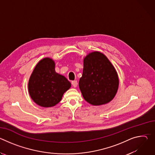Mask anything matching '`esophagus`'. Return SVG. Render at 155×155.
<instances>
[{"label": "esophagus", "instance_id": "1", "mask_svg": "<svg viewBox=\"0 0 155 155\" xmlns=\"http://www.w3.org/2000/svg\"><path fill=\"white\" fill-rule=\"evenodd\" d=\"M77 81L76 80H74L72 81V84L74 87H76L77 86Z\"/></svg>", "mask_w": 155, "mask_h": 155}]
</instances>
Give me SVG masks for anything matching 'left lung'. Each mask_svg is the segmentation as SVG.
<instances>
[{"label": "left lung", "mask_w": 155, "mask_h": 155, "mask_svg": "<svg viewBox=\"0 0 155 155\" xmlns=\"http://www.w3.org/2000/svg\"><path fill=\"white\" fill-rule=\"evenodd\" d=\"M118 84L117 73L104 54L94 51L84 58L79 87L88 103L100 105L111 101L117 92Z\"/></svg>", "instance_id": "1"}]
</instances>
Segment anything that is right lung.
<instances>
[{
	"instance_id": "add662e5",
	"label": "right lung",
	"mask_w": 155,
	"mask_h": 155,
	"mask_svg": "<svg viewBox=\"0 0 155 155\" xmlns=\"http://www.w3.org/2000/svg\"><path fill=\"white\" fill-rule=\"evenodd\" d=\"M54 68L55 64L51 59L44 58L37 64L29 78V94L40 106H54L71 86L68 80L56 73Z\"/></svg>"
}]
</instances>
